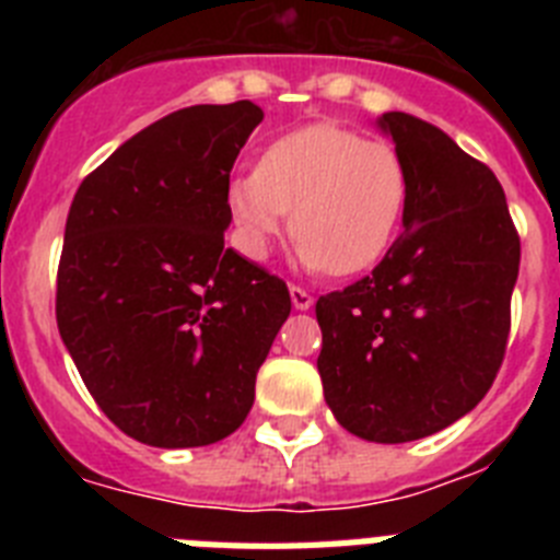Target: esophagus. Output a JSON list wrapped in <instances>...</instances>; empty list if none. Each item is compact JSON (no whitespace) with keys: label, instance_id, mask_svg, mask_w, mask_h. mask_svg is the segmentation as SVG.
I'll return each mask as SVG.
<instances>
[{"label":"esophagus","instance_id":"1","mask_svg":"<svg viewBox=\"0 0 560 560\" xmlns=\"http://www.w3.org/2000/svg\"><path fill=\"white\" fill-rule=\"evenodd\" d=\"M291 303H294L296 311H308L311 305H314V296L308 294L305 289H300V285H291Z\"/></svg>","mask_w":560,"mask_h":560}]
</instances>
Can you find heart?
Masks as SVG:
<instances>
[{
    "instance_id": "b5f03b06",
    "label": "heart",
    "mask_w": 560,
    "mask_h": 560,
    "mask_svg": "<svg viewBox=\"0 0 560 560\" xmlns=\"http://www.w3.org/2000/svg\"><path fill=\"white\" fill-rule=\"evenodd\" d=\"M409 201L407 162L389 142L350 128L305 126L264 151L257 171L230 182L237 246L264 260L291 210L296 260L311 271L355 275L378 264Z\"/></svg>"
}]
</instances>
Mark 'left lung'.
<instances>
[{"label": "left lung", "instance_id": "left-lung-1", "mask_svg": "<svg viewBox=\"0 0 560 560\" xmlns=\"http://www.w3.org/2000/svg\"><path fill=\"white\" fill-rule=\"evenodd\" d=\"M409 171L404 232L373 275L316 300V368L341 427L429 438L471 412L502 368L522 244L493 171L446 131L387 112Z\"/></svg>", "mask_w": 560, "mask_h": 560}]
</instances>
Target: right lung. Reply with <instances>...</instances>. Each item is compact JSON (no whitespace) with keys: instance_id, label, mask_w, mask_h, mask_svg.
Wrapping results in <instances>:
<instances>
[{"instance_id":"add662e5","label":"right lung","mask_w":560,"mask_h":560,"mask_svg":"<svg viewBox=\"0 0 560 560\" xmlns=\"http://www.w3.org/2000/svg\"><path fill=\"white\" fill-rule=\"evenodd\" d=\"M260 120L249 101L179 108L122 142L69 207L58 330L97 407L145 446L235 432L291 314L283 280L224 246L230 171Z\"/></svg>"}]
</instances>
